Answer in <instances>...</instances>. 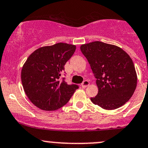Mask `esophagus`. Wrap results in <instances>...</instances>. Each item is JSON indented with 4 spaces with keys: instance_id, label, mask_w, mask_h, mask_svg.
Returning a JSON list of instances; mask_svg holds the SVG:
<instances>
[{
    "instance_id": "34e87169",
    "label": "esophagus",
    "mask_w": 148,
    "mask_h": 148,
    "mask_svg": "<svg viewBox=\"0 0 148 148\" xmlns=\"http://www.w3.org/2000/svg\"><path fill=\"white\" fill-rule=\"evenodd\" d=\"M89 85H90V83H89V81H88V80H84V81L82 83L81 86L83 87V88H86V87H88Z\"/></svg>"
}]
</instances>
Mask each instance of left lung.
Masks as SVG:
<instances>
[{
	"instance_id": "obj_1",
	"label": "left lung",
	"mask_w": 148,
	"mask_h": 148,
	"mask_svg": "<svg viewBox=\"0 0 148 148\" xmlns=\"http://www.w3.org/2000/svg\"><path fill=\"white\" fill-rule=\"evenodd\" d=\"M80 51L96 80L98 92L90 100L105 110L121 107L132 96L137 73L131 58L122 48L100 41L83 44Z\"/></svg>"
}]
</instances>
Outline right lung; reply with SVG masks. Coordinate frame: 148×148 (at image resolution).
<instances>
[{
    "label": "right lung",
    "instance_id": "add662e5",
    "mask_svg": "<svg viewBox=\"0 0 148 148\" xmlns=\"http://www.w3.org/2000/svg\"><path fill=\"white\" fill-rule=\"evenodd\" d=\"M76 49L74 45L58 42L41 47L29 56L21 71V81L25 94L41 110H56L65 106L78 88L63 78L64 65Z\"/></svg>",
    "mask_w": 148,
    "mask_h": 148
}]
</instances>
